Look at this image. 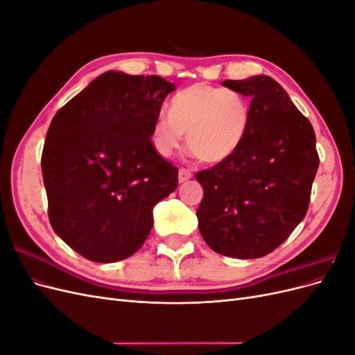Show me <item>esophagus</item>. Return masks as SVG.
I'll return each mask as SVG.
<instances>
[{"instance_id": "34e87169", "label": "esophagus", "mask_w": 355, "mask_h": 355, "mask_svg": "<svg viewBox=\"0 0 355 355\" xmlns=\"http://www.w3.org/2000/svg\"><path fill=\"white\" fill-rule=\"evenodd\" d=\"M192 178V171L189 168H179V182L182 184V182H187Z\"/></svg>"}]
</instances>
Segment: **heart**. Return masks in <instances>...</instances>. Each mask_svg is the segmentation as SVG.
<instances>
[{"instance_id": "heart-1", "label": "heart", "mask_w": 355, "mask_h": 355, "mask_svg": "<svg viewBox=\"0 0 355 355\" xmlns=\"http://www.w3.org/2000/svg\"><path fill=\"white\" fill-rule=\"evenodd\" d=\"M250 121L252 105L240 92L197 83L171 98L168 115L154 118L149 137L155 153L168 158L187 135L202 163L219 164L237 153Z\"/></svg>"}]
</instances>
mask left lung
<instances>
[{"instance_id": "8db88e82", "label": "left lung", "mask_w": 355, "mask_h": 355, "mask_svg": "<svg viewBox=\"0 0 355 355\" xmlns=\"http://www.w3.org/2000/svg\"><path fill=\"white\" fill-rule=\"evenodd\" d=\"M222 85L250 98L252 121L237 153L196 175L204 189L198 230L216 253L256 259L305 218L320 164L315 133L268 75Z\"/></svg>"}]
</instances>
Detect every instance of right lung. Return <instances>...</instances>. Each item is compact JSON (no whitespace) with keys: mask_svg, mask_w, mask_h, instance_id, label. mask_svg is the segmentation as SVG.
<instances>
[{"mask_svg":"<svg viewBox=\"0 0 355 355\" xmlns=\"http://www.w3.org/2000/svg\"><path fill=\"white\" fill-rule=\"evenodd\" d=\"M176 87L158 75L110 71L58 111L41 155L53 230L85 259L111 263L141 249L153 209L178 188L151 127Z\"/></svg>","mask_w":355,"mask_h":355,"instance_id":"1","label":"right lung"}]
</instances>
